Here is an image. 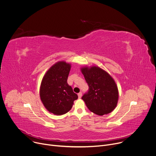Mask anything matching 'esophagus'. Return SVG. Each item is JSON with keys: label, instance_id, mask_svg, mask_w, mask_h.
Returning <instances> with one entry per match:
<instances>
[{"label": "esophagus", "instance_id": "1", "mask_svg": "<svg viewBox=\"0 0 156 156\" xmlns=\"http://www.w3.org/2000/svg\"><path fill=\"white\" fill-rule=\"evenodd\" d=\"M78 98H81V97H82V93L81 92H80L78 94Z\"/></svg>", "mask_w": 156, "mask_h": 156}]
</instances>
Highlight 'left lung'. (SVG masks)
<instances>
[{"label": "left lung", "mask_w": 156, "mask_h": 156, "mask_svg": "<svg viewBox=\"0 0 156 156\" xmlns=\"http://www.w3.org/2000/svg\"><path fill=\"white\" fill-rule=\"evenodd\" d=\"M81 71L89 87L82 97L88 109L99 116L112 112L119 99L118 86L112 76L97 66H85Z\"/></svg>", "instance_id": "obj_1"}]
</instances>
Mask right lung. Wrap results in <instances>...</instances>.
<instances>
[{"label": "right lung", "mask_w": 156, "mask_h": 156, "mask_svg": "<svg viewBox=\"0 0 156 156\" xmlns=\"http://www.w3.org/2000/svg\"><path fill=\"white\" fill-rule=\"evenodd\" d=\"M71 64L59 61L52 66L43 77L40 87V97L45 108L57 116L69 112L78 98L67 78Z\"/></svg>", "instance_id": "1"}]
</instances>
